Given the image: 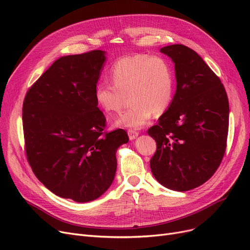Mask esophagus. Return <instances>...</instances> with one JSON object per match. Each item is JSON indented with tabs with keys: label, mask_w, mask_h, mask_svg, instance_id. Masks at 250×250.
<instances>
[{
	"label": "esophagus",
	"mask_w": 250,
	"mask_h": 250,
	"mask_svg": "<svg viewBox=\"0 0 250 250\" xmlns=\"http://www.w3.org/2000/svg\"><path fill=\"white\" fill-rule=\"evenodd\" d=\"M127 134H128V138H129L130 141L137 139L138 136H139V133L137 132V130H135V129H128L127 130Z\"/></svg>",
	"instance_id": "1"
}]
</instances>
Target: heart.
Returning <instances> with one entry per match:
<instances>
[{
  "instance_id": "b5f03b06",
  "label": "heart",
  "mask_w": 250,
  "mask_h": 250,
  "mask_svg": "<svg viewBox=\"0 0 250 250\" xmlns=\"http://www.w3.org/2000/svg\"><path fill=\"white\" fill-rule=\"evenodd\" d=\"M111 83L100 82L95 100L106 114L117 112L128 95L130 106L117 117L120 127L140 128L153 113L162 114L174 94V75L170 62L158 56L134 55L117 60L110 70Z\"/></svg>"
}]
</instances>
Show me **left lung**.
I'll return each instance as SVG.
<instances>
[{
  "label": "left lung",
  "instance_id": "obj_1",
  "mask_svg": "<svg viewBox=\"0 0 250 250\" xmlns=\"http://www.w3.org/2000/svg\"><path fill=\"white\" fill-rule=\"evenodd\" d=\"M174 62L176 91L148 134L157 143L150 166L169 189L187 191L216 172L226 150L229 102L224 86L204 60L182 44L160 49Z\"/></svg>",
  "mask_w": 250,
  "mask_h": 250
}]
</instances>
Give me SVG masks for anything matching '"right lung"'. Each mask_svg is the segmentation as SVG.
<instances>
[{
	"instance_id": "1",
	"label": "right lung",
	"mask_w": 250,
	"mask_h": 250,
	"mask_svg": "<svg viewBox=\"0 0 250 250\" xmlns=\"http://www.w3.org/2000/svg\"><path fill=\"white\" fill-rule=\"evenodd\" d=\"M106 52L92 50L57 60L26 93L25 152L35 176L51 192L77 203L98 199L116 171L125 130L103 133L105 116L95 89Z\"/></svg>"
}]
</instances>
